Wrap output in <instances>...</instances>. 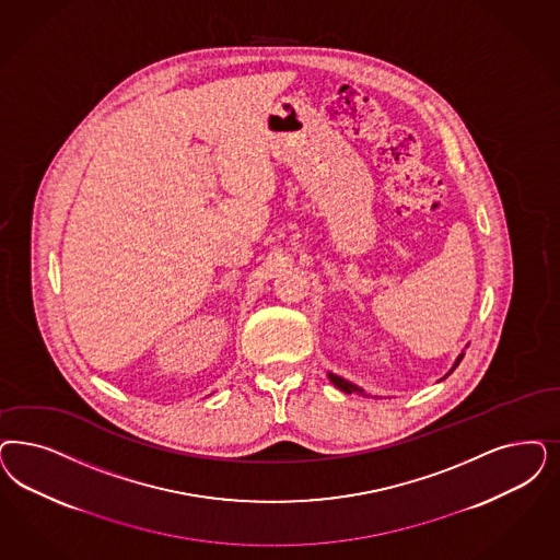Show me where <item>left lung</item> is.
<instances>
[{"instance_id": "left-lung-1", "label": "left lung", "mask_w": 560, "mask_h": 560, "mask_svg": "<svg viewBox=\"0 0 560 560\" xmlns=\"http://www.w3.org/2000/svg\"><path fill=\"white\" fill-rule=\"evenodd\" d=\"M463 355H465V353H463L462 351V353L457 355V360H455V364H453V368H451V370H448V372L444 374L443 378H446V376H448V374H451V372H453L455 368L459 366V362H462ZM443 378H441V381H443ZM328 381H330L332 385L337 386L339 390L348 393V395H351V393H358V395H366V393H364V388H360V386L353 385V383H349V381H346V378H341V376H337V374H332V372H328Z\"/></svg>"}]
</instances>
